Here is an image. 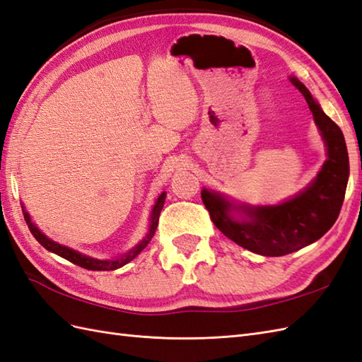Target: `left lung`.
I'll list each match as a JSON object with an SVG mask.
<instances>
[{
	"label": "left lung",
	"instance_id": "8db88e82",
	"mask_svg": "<svg viewBox=\"0 0 362 362\" xmlns=\"http://www.w3.org/2000/svg\"><path fill=\"white\" fill-rule=\"evenodd\" d=\"M304 95L316 126L327 146V161L316 180L304 192L283 204L244 207L245 216L238 221L232 206L223 195L202 190L201 198L210 219L238 245L264 257H283L318 241L330 230L341 211L349 180V153L341 129L325 115L307 87L290 78Z\"/></svg>",
	"mask_w": 362,
	"mask_h": 362
}]
</instances>
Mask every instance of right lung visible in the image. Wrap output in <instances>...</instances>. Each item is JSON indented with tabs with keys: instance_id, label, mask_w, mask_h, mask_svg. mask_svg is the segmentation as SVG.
Masks as SVG:
<instances>
[{
	"instance_id": "right-lung-1",
	"label": "right lung",
	"mask_w": 362,
	"mask_h": 362,
	"mask_svg": "<svg viewBox=\"0 0 362 362\" xmlns=\"http://www.w3.org/2000/svg\"><path fill=\"white\" fill-rule=\"evenodd\" d=\"M164 199H165V192H163L161 195L158 197L156 202H155L153 210H152V216H151V218H152V219H151V230H148V233L146 235L144 240L141 241L134 250H130L129 253H126L124 257L117 258V259H109V261L93 259V258H90V257H86V255L78 253V252H75V250H72V249L64 247V245H61V244H58V243H55V241L49 240V238H47L46 235H42V233L38 230V228L32 224L30 216H29L28 211L23 210V214H24L25 223H28V226H29V230H30L32 235L35 236V240H37V241L42 245L44 249H47L49 252H54V253L59 255L61 258H64V259H67V261H70V262H74V264H76V266L83 267V269H87V270H115V269H119V267L124 266V264L130 262L132 259H134V258L136 257V255H138L139 252H143V249L146 247V245H147L148 243H151V240H152L153 235H155L156 227H158V219H160L161 209H163V206H164Z\"/></svg>"
}]
</instances>
